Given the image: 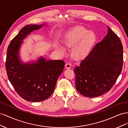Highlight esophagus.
Wrapping results in <instances>:
<instances>
[{"mask_svg":"<svg viewBox=\"0 0 128 128\" xmlns=\"http://www.w3.org/2000/svg\"><path fill=\"white\" fill-rule=\"evenodd\" d=\"M72 67V64L70 63L69 62H67L66 64H65V68H67V69H69V68H70Z\"/></svg>","mask_w":128,"mask_h":128,"instance_id":"esophagus-1","label":"esophagus"}]
</instances>
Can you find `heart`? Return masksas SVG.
I'll return each mask as SVG.
<instances>
[{
    "mask_svg": "<svg viewBox=\"0 0 128 128\" xmlns=\"http://www.w3.org/2000/svg\"><path fill=\"white\" fill-rule=\"evenodd\" d=\"M96 40V34L82 26L72 28L65 34L62 40L63 45L67 48L75 46L72 51L73 56L76 59H81L86 56L90 51ZM62 54L64 50L59 48Z\"/></svg>",
    "mask_w": 128,
    "mask_h": 128,
    "instance_id": "1",
    "label": "heart"
}]
</instances>
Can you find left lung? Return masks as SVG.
I'll return each instance as SVG.
<instances>
[{
    "label": "left lung",
    "instance_id": "obj_1",
    "mask_svg": "<svg viewBox=\"0 0 128 128\" xmlns=\"http://www.w3.org/2000/svg\"><path fill=\"white\" fill-rule=\"evenodd\" d=\"M123 63L121 41L108 27L106 37L74 69L77 90L90 98L109 91L121 72Z\"/></svg>",
    "mask_w": 128,
    "mask_h": 128
}]
</instances>
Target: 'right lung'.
Listing matches in <instances>:
<instances>
[{"instance_id":"1","label":"right lung","mask_w":128,"mask_h":128,"mask_svg":"<svg viewBox=\"0 0 128 128\" xmlns=\"http://www.w3.org/2000/svg\"><path fill=\"white\" fill-rule=\"evenodd\" d=\"M42 26L23 27L7 48L5 66L8 80L18 94L28 102H42L50 96L64 67L62 60L46 61L42 57L35 62L23 64L20 61L18 54L22 40Z\"/></svg>"}]
</instances>
